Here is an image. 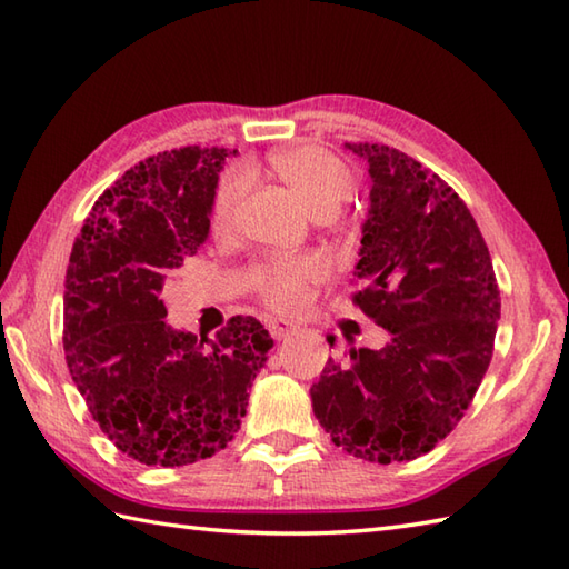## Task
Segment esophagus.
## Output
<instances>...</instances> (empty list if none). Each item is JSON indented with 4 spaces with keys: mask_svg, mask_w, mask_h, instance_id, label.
Wrapping results in <instances>:
<instances>
[{
    "mask_svg": "<svg viewBox=\"0 0 569 569\" xmlns=\"http://www.w3.org/2000/svg\"><path fill=\"white\" fill-rule=\"evenodd\" d=\"M269 332H271L273 340L281 342V340H286L288 335L293 332V328L288 322H283V320H269Z\"/></svg>",
    "mask_w": 569,
    "mask_h": 569,
    "instance_id": "obj_1",
    "label": "esophagus"
}]
</instances>
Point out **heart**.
Here are the masks:
<instances>
[{
  "label": "heart",
  "instance_id": "1",
  "mask_svg": "<svg viewBox=\"0 0 569 569\" xmlns=\"http://www.w3.org/2000/svg\"><path fill=\"white\" fill-rule=\"evenodd\" d=\"M273 173L303 200L312 217L325 220L342 210L352 198L355 176L347 163L320 147H288L271 153ZM251 186V173L244 166H232L220 176L210 202V222L214 229H227L234 220L239 202ZM322 278V263L316 257H269L251 269L249 281L266 306L276 312H293L303 308L308 288Z\"/></svg>",
  "mask_w": 569,
  "mask_h": 569
}]
</instances>
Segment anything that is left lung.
Segmentation results:
<instances>
[{"instance_id": "obj_1", "label": "left lung", "mask_w": 569, "mask_h": 569, "mask_svg": "<svg viewBox=\"0 0 569 569\" xmlns=\"http://www.w3.org/2000/svg\"><path fill=\"white\" fill-rule=\"evenodd\" d=\"M345 149L371 176L352 300L391 340L330 359L312 413L349 455L408 462L462 420L489 369L501 296L475 217L440 176L383 143Z\"/></svg>"}]
</instances>
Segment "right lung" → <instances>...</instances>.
Instances as JSON below:
<instances>
[{"label": "right lung", "mask_w": 569, "mask_h": 569, "mask_svg": "<svg viewBox=\"0 0 569 569\" xmlns=\"http://www.w3.org/2000/svg\"><path fill=\"white\" fill-rule=\"evenodd\" d=\"M234 153L149 156L102 192L70 251V377L107 438L141 465L183 467L224 450L273 347L257 318H232L214 340L166 322V276L208 239L212 192Z\"/></svg>", "instance_id": "obj_1"}]
</instances>
